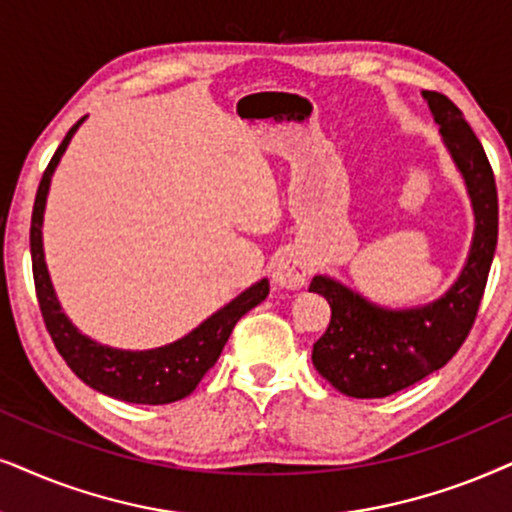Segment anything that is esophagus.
Masks as SVG:
<instances>
[{
	"label": "esophagus",
	"mask_w": 512,
	"mask_h": 512,
	"mask_svg": "<svg viewBox=\"0 0 512 512\" xmlns=\"http://www.w3.org/2000/svg\"><path fill=\"white\" fill-rule=\"evenodd\" d=\"M309 271H312V264H309L307 255L295 248H288L271 262V281L281 288L297 290L307 283Z\"/></svg>",
	"instance_id": "34e87169"
}]
</instances>
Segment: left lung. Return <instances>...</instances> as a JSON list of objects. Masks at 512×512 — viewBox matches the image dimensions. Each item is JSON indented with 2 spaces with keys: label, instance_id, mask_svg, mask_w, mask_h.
Returning <instances> with one entry per match:
<instances>
[{
  "label": "left lung",
  "instance_id": "8db88e82",
  "mask_svg": "<svg viewBox=\"0 0 512 512\" xmlns=\"http://www.w3.org/2000/svg\"><path fill=\"white\" fill-rule=\"evenodd\" d=\"M423 99L468 186L475 236L454 286L420 307L385 309L335 278H312L309 293L331 304V323L314 342V368L347 397H390L439 371L468 338L494 260L498 196L487 153L454 101L439 92H423Z\"/></svg>",
  "mask_w": 512,
  "mask_h": 512
}]
</instances>
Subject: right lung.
<instances>
[{
  "label": "right lung",
  "instance_id": "add662e5",
  "mask_svg": "<svg viewBox=\"0 0 512 512\" xmlns=\"http://www.w3.org/2000/svg\"><path fill=\"white\" fill-rule=\"evenodd\" d=\"M82 120L70 127L66 139L56 148L54 158H51V163L42 174L40 189H37L35 196V208H32V276H35L37 302H40L44 326H47L58 354L66 359L70 371L82 383L94 387L96 392L108 394L113 399L129 401V404H172V401L189 397L200 380H203V375L217 364L219 354H222L238 319L269 295V281L267 278L257 281L255 286L243 290L229 304H224L210 319H205L198 328H193L189 335L163 347L141 349V352L115 349L101 345V342L77 331L73 321L63 314L61 304L56 300L54 286H51L47 262H44L42 219L51 174H54L58 160L66 153L70 139H73L77 127L82 125Z\"/></svg>",
  "mask_w": 512,
  "mask_h": 512
}]
</instances>
